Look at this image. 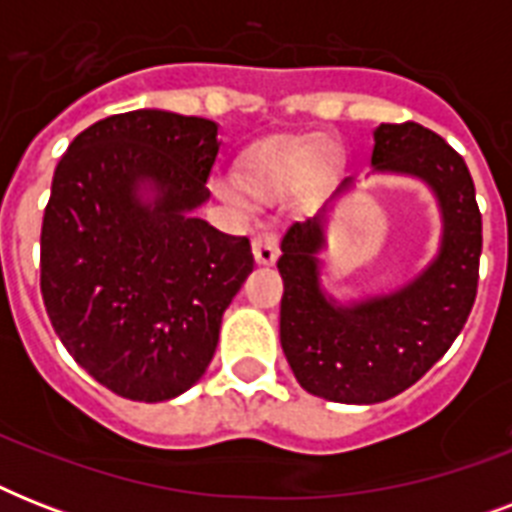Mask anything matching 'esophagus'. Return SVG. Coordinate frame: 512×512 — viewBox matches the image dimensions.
<instances>
[{
  "label": "esophagus",
  "instance_id": "esophagus-1",
  "mask_svg": "<svg viewBox=\"0 0 512 512\" xmlns=\"http://www.w3.org/2000/svg\"><path fill=\"white\" fill-rule=\"evenodd\" d=\"M252 252H255V260L260 265L276 263V257H279V236H276V231L263 228V231L257 233L255 239H252Z\"/></svg>",
  "mask_w": 512,
  "mask_h": 512
}]
</instances>
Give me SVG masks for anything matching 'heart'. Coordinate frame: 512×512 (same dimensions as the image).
Returning a JSON list of instances; mask_svg holds the SVG:
<instances>
[{
	"label": "heart",
	"instance_id": "heart-1",
	"mask_svg": "<svg viewBox=\"0 0 512 512\" xmlns=\"http://www.w3.org/2000/svg\"><path fill=\"white\" fill-rule=\"evenodd\" d=\"M324 170L327 167V148L316 138H281L271 140L265 146L255 148L244 162V183L257 196H271L300 180L308 170ZM223 196L233 204H244L233 185H225Z\"/></svg>",
	"mask_w": 512,
	"mask_h": 512
}]
</instances>
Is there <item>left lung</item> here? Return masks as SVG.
Wrapping results in <instances>:
<instances>
[{"instance_id":"left-lung-1","label":"left lung","mask_w":512,"mask_h":512,"mask_svg":"<svg viewBox=\"0 0 512 512\" xmlns=\"http://www.w3.org/2000/svg\"><path fill=\"white\" fill-rule=\"evenodd\" d=\"M372 167L428 183L444 236L436 260L406 287L337 305L319 284L321 215L289 225L276 263L284 279L281 348L297 382L337 404H380L412 388L452 348L478 292L484 236L465 159L422 124H380ZM345 188L350 180L337 193Z\"/></svg>"}]
</instances>
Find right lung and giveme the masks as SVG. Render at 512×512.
Listing matches in <instances>:
<instances>
[{"mask_svg": "<svg viewBox=\"0 0 512 512\" xmlns=\"http://www.w3.org/2000/svg\"><path fill=\"white\" fill-rule=\"evenodd\" d=\"M217 151L215 122L140 108L79 132L55 167L44 308L76 364L116 396L156 404L196 385L255 268L247 236L193 217Z\"/></svg>", "mask_w": 512, "mask_h": 512, "instance_id": "add662e5", "label": "right lung"}]
</instances>
